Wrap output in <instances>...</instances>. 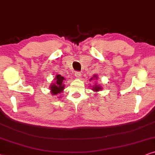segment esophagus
<instances>
[{
	"label": "esophagus",
	"instance_id": "esophagus-1",
	"mask_svg": "<svg viewBox=\"0 0 155 155\" xmlns=\"http://www.w3.org/2000/svg\"><path fill=\"white\" fill-rule=\"evenodd\" d=\"M74 75H75L76 77L79 78L80 77V76H81V73H80V71H76L75 73H74Z\"/></svg>",
	"mask_w": 155,
	"mask_h": 155
}]
</instances>
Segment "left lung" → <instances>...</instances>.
<instances>
[{"label":"left lung","mask_w":155,"mask_h":155,"mask_svg":"<svg viewBox=\"0 0 155 155\" xmlns=\"http://www.w3.org/2000/svg\"><path fill=\"white\" fill-rule=\"evenodd\" d=\"M94 77H96V76H94ZM91 79H93L92 78H91ZM101 88L100 86H95V88H94V91H98L101 90Z\"/></svg>","instance_id":"obj_1"}]
</instances>
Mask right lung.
Returning a JSON list of instances; mask_svg holds the SVG:
<instances>
[{"instance_id":"1","label":"right lung","mask_w":155,"mask_h":155,"mask_svg":"<svg viewBox=\"0 0 155 155\" xmlns=\"http://www.w3.org/2000/svg\"><path fill=\"white\" fill-rule=\"evenodd\" d=\"M64 80V78L61 75H57L55 78V83L52 84V86H51V92L53 95H57V94H60L64 88V85L63 84V81Z\"/></svg>"}]
</instances>
